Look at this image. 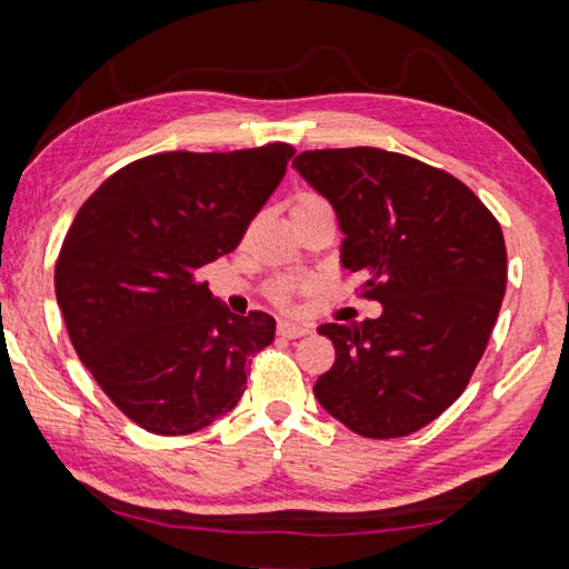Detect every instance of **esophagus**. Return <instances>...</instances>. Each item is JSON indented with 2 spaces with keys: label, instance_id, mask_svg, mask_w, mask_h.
<instances>
[{
  "label": "esophagus",
  "instance_id": "esophagus-1",
  "mask_svg": "<svg viewBox=\"0 0 569 569\" xmlns=\"http://www.w3.org/2000/svg\"><path fill=\"white\" fill-rule=\"evenodd\" d=\"M278 333H281L283 339H301V336L311 333V326L296 323V321H281L278 323Z\"/></svg>",
  "mask_w": 569,
  "mask_h": 569
}]
</instances>
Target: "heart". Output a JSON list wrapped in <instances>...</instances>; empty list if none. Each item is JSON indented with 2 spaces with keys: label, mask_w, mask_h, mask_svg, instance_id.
<instances>
[{
  "label": "heart",
  "mask_w": 569,
  "mask_h": 569,
  "mask_svg": "<svg viewBox=\"0 0 569 569\" xmlns=\"http://www.w3.org/2000/svg\"><path fill=\"white\" fill-rule=\"evenodd\" d=\"M319 203H323L321 198L311 196V192H303V196H298L293 208H301V206H319ZM303 286H306V281H283V283L276 286L273 296L278 298V301H286V298L291 296V291H298V288H303Z\"/></svg>",
  "instance_id": "heart-1"
}]
</instances>
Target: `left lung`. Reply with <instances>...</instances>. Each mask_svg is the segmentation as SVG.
<instances>
[{"label": "left lung", "instance_id": "obj_1", "mask_svg": "<svg viewBox=\"0 0 569 569\" xmlns=\"http://www.w3.org/2000/svg\"><path fill=\"white\" fill-rule=\"evenodd\" d=\"M293 168L329 200L341 266L363 276L377 319L323 323L336 361L321 407L369 439L427 427L467 389L507 286L502 228L465 182L379 148L308 150Z\"/></svg>", "mask_w": 569, "mask_h": 569}]
</instances>
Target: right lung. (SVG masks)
<instances>
[{
    "instance_id": "obj_1",
    "label": "right lung",
    "mask_w": 569,
    "mask_h": 569,
    "mask_svg": "<svg viewBox=\"0 0 569 569\" xmlns=\"http://www.w3.org/2000/svg\"><path fill=\"white\" fill-rule=\"evenodd\" d=\"M293 152L273 142L134 160L74 216L57 306L84 369L152 435H192L233 411L250 356L273 341V316L230 313L198 271L236 250Z\"/></svg>"
}]
</instances>
